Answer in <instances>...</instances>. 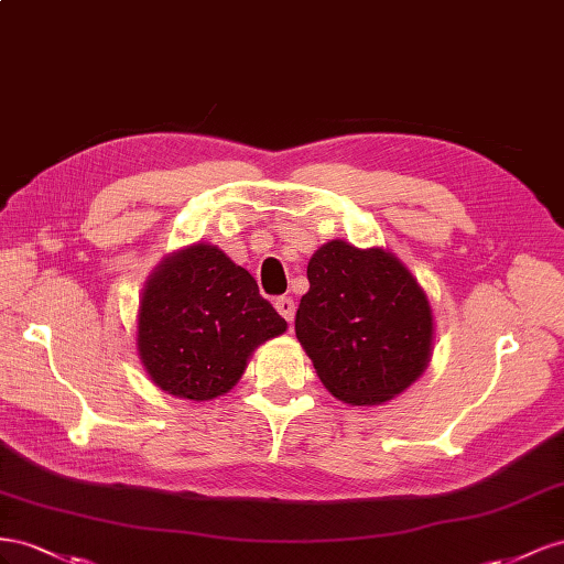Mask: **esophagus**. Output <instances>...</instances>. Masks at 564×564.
<instances>
[{"label": "esophagus", "mask_w": 564, "mask_h": 564, "mask_svg": "<svg viewBox=\"0 0 564 564\" xmlns=\"http://www.w3.org/2000/svg\"><path fill=\"white\" fill-rule=\"evenodd\" d=\"M273 307H276V312L288 321V324L293 326V318H295V302H293V297H276V302H273Z\"/></svg>", "instance_id": "1"}]
</instances>
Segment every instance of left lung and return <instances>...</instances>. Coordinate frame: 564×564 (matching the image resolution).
Returning <instances> with one entry per match:
<instances>
[{
  "label": "left lung",
  "instance_id": "8db88e82",
  "mask_svg": "<svg viewBox=\"0 0 564 564\" xmlns=\"http://www.w3.org/2000/svg\"><path fill=\"white\" fill-rule=\"evenodd\" d=\"M307 279L295 333L333 397L380 404L425 371L432 310L394 254L330 240L314 252Z\"/></svg>",
  "mask_w": 564,
  "mask_h": 564
}]
</instances>
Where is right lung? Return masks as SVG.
Segmentation results:
<instances>
[{"instance_id":"obj_1","label":"right lung","mask_w":564,"mask_h":564,"mask_svg":"<svg viewBox=\"0 0 564 564\" xmlns=\"http://www.w3.org/2000/svg\"><path fill=\"white\" fill-rule=\"evenodd\" d=\"M250 273L215 246L160 264L139 310V357L174 397L207 401L231 390L250 351L285 330Z\"/></svg>"}]
</instances>
